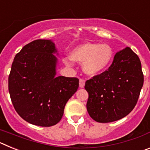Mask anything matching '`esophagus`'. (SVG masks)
I'll use <instances>...</instances> for the list:
<instances>
[{"label":"esophagus","instance_id":"obj_1","mask_svg":"<svg viewBox=\"0 0 150 150\" xmlns=\"http://www.w3.org/2000/svg\"><path fill=\"white\" fill-rule=\"evenodd\" d=\"M85 86V80L83 79H79V87L80 88H84Z\"/></svg>","mask_w":150,"mask_h":150}]
</instances>
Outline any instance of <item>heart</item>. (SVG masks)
<instances>
[{"label":"heart","mask_w":150,"mask_h":150,"mask_svg":"<svg viewBox=\"0 0 150 150\" xmlns=\"http://www.w3.org/2000/svg\"><path fill=\"white\" fill-rule=\"evenodd\" d=\"M113 52L107 44L86 43L80 44L71 52V58H65L64 63L68 67L73 61L83 63V70L88 75L95 76L104 72L110 65Z\"/></svg>","instance_id":"obj_1"}]
</instances>
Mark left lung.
<instances>
[{"label":"left lung","instance_id":"left-lung-1","mask_svg":"<svg viewBox=\"0 0 150 150\" xmlns=\"http://www.w3.org/2000/svg\"><path fill=\"white\" fill-rule=\"evenodd\" d=\"M143 85L140 59L125 47L116 52L107 71L86 82L88 114L98 122L121 120L134 108Z\"/></svg>","mask_w":150,"mask_h":150}]
</instances>
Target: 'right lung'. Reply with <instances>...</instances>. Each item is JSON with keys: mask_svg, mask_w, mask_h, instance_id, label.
Listing matches in <instances>:
<instances>
[{"mask_svg": "<svg viewBox=\"0 0 150 150\" xmlns=\"http://www.w3.org/2000/svg\"><path fill=\"white\" fill-rule=\"evenodd\" d=\"M58 54L51 40H36L16 55L9 76V92L18 114L42 127L62 120L67 100L77 91L79 79L56 76Z\"/></svg>", "mask_w": 150, "mask_h": 150, "instance_id": "1", "label": "right lung"}]
</instances>
